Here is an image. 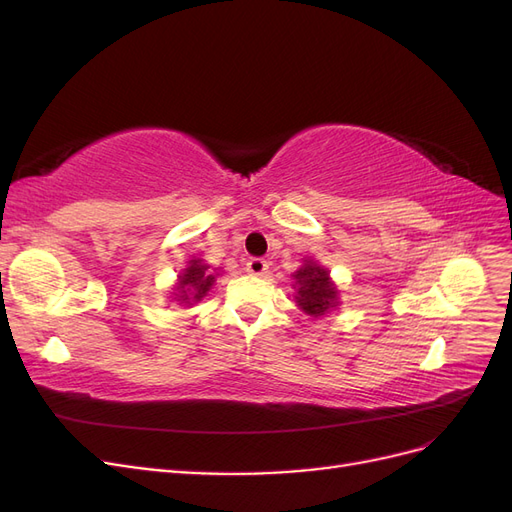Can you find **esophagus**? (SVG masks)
Masks as SVG:
<instances>
[{"mask_svg": "<svg viewBox=\"0 0 512 512\" xmlns=\"http://www.w3.org/2000/svg\"><path fill=\"white\" fill-rule=\"evenodd\" d=\"M245 269H247V273H252V275H265L269 271V262L265 258H250V260H247Z\"/></svg>", "mask_w": 512, "mask_h": 512, "instance_id": "34e87169", "label": "esophagus"}]
</instances>
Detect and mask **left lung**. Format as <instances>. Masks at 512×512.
I'll return each instance as SVG.
<instances>
[{
	"instance_id": "obj_1",
	"label": "left lung",
	"mask_w": 512,
	"mask_h": 512,
	"mask_svg": "<svg viewBox=\"0 0 512 512\" xmlns=\"http://www.w3.org/2000/svg\"><path fill=\"white\" fill-rule=\"evenodd\" d=\"M294 280V301L309 316H324L339 305L337 288L331 282L329 271L316 265L312 258L303 260V267L292 273Z\"/></svg>"
}]
</instances>
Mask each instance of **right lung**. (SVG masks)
<instances>
[{
  "instance_id": "right-lung-1",
  "label": "right lung",
  "mask_w": 512,
  "mask_h": 512,
  "mask_svg": "<svg viewBox=\"0 0 512 512\" xmlns=\"http://www.w3.org/2000/svg\"><path fill=\"white\" fill-rule=\"evenodd\" d=\"M218 275H220L218 269H209V265H205L200 258H192L188 262V267H185L179 275V282L173 292L175 301L179 305L181 303L192 305V303L200 301L211 290L215 277Z\"/></svg>"
}]
</instances>
